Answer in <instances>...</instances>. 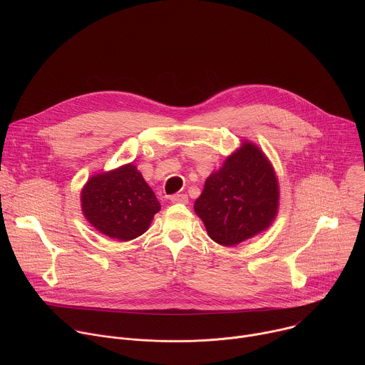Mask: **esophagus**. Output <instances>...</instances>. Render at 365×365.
I'll return each instance as SVG.
<instances>
[{
  "instance_id": "34e87169",
  "label": "esophagus",
  "mask_w": 365,
  "mask_h": 365,
  "mask_svg": "<svg viewBox=\"0 0 365 365\" xmlns=\"http://www.w3.org/2000/svg\"><path fill=\"white\" fill-rule=\"evenodd\" d=\"M170 200H172L173 203H182V205H186V203L189 202V199H187V196H186L185 193L173 195V196H170Z\"/></svg>"
}]
</instances>
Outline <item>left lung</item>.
Here are the masks:
<instances>
[{"label": "left lung", "mask_w": 365, "mask_h": 365, "mask_svg": "<svg viewBox=\"0 0 365 365\" xmlns=\"http://www.w3.org/2000/svg\"><path fill=\"white\" fill-rule=\"evenodd\" d=\"M279 185L266 155L245 143L205 182L195 212L207 235L231 247L264 231L277 214Z\"/></svg>", "instance_id": "obj_1"}]
</instances>
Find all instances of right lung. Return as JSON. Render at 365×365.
<instances>
[{"instance_id":"right-lung-1","label":"right lung","mask_w":365,"mask_h":365,"mask_svg":"<svg viewBox=\"0 0 365 365\" xmlns=\"http://www.w3.org/2000/svg\"><path fill=\"white\" fill-rule=\"evenodd\" d=\"M81 200L86 220L118 241L140 237L160 211L158 197L133 165L91 178Z\"/></svg>"}]
</instances>
